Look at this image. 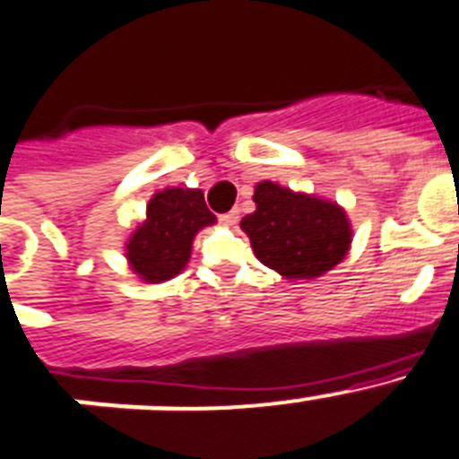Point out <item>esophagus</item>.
<instances>
[{
    "mask_svg": "<svg viewBox=\"0 0 459 459\" xmlns=\"http://www.w3.org/2000/svg\"><path fill=\"white\" fill-rule=\"evenodd\" d=\"M238 220H239V212L238 210H230V212H224V214H220V221L224 226H235L238 224Z\"/></svg>",
    "mask_w": 459,
    "mask_h": 459,
    "instance_id": "34e87169",
    "label": "esophagus"
}]
</instances>
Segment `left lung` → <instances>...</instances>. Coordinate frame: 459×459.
<instances>
[{"label": "left lung", "instance_id": "8db88e82", "mask_svg": "<svg viewBox=\"0 0 459 459\" xmlns=\"http://www.w3.org/2000/svg\"><path fill=\"white\" fill-rule=\"evenodd\" d=\"M255 210L239 226L255 258L292 281L317 279L336 267L350 245L352 226L338 204L263 180L254 192Z\"/></svg>", "mask_w": 459, "mask_h": 459}]
</instances>
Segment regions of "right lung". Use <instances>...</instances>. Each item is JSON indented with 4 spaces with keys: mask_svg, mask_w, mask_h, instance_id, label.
<instances>
[{
    "mask_svg": "<svg viewBox=\"0 0 459 459\" xmlns=\"http://www.w3.org/2000/svg\"><path fill=\"white\" fill-rule=\"evenodd\" d=\"M217 221L201 189L171 187L152 194L146 220L126 245L130 270L146 283H162L185 270L192 255L194 235Z\"/></svg>",
    "mask_w": 459,
    "mask_h": 459,
    "instance_id": "add662e5",
    "label": "right lung"
}]
</instances>
